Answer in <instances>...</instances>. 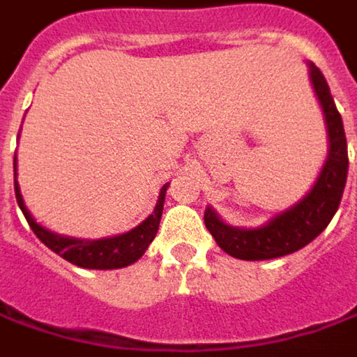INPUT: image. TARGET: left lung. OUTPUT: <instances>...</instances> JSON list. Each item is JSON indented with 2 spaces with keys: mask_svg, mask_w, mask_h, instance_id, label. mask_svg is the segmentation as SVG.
<instances>
[{
  "mask_svg": "<svg viewBox=\"0 0 357 357\" xmlns=\"http://www.w3.org/2000/svg\"><path fill=\"white\" fill-rule=\"evenodd\" d=\"M311 81L317 93L329 134V156L311 192L293 209L274 217L258 229L225 225L213 209L205 211V225L219 248L240 260H270L293 254L311 243L333 219L347 181V142L344 121L337 112L329 85L315 64H309Z\"/></svg>",
  "mask_w": 357,
  "mask_h": 357,
  "instance_id": "1",
  "label": "left lung"
}]
</instances>
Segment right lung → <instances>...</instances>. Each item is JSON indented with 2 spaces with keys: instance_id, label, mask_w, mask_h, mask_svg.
<instances>
[{
  "instance_id": "add662e5",
  "label": "right lung",
  "mask_w": 357,
  "mask_h": 357,
  "mask_svg": "<svg viewBox=\"0 0 357 357\" xmlns=\"http://www.w3.org/2000/svg\"><path fill=\"white\" fill-rule=\"evenodd\" d=\"M166 187L168 185L160 189V197H158V203H156V209L152 211V215L146 221H142L140 225L134 227L132 231L115 236V238H107V240H75V238H61V236H56V234H52V231L38 225L24 205L17 181H13L17 205H20L28 225L32 227V231L36 234L40 242L46 248H50L54 254H59L61 258H64L66 262L81 268H93V270H112V268L130 266L138 258H142L146 248L156 238L160 217H162Z\"/></svg>"
}]
</instances>
